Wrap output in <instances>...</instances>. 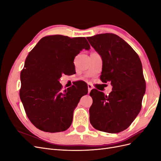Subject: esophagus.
Segmentation results:
<instances>
[{
	"label": "esophagus",
	"mask_w": 161,
	"mask_h": 161,
	"mask_svg": "<svg viewBox=\"0 0 161 161\" xmlns=\"http://www.w3.org/2000/svg\"><path fill=\"white\" fill-rule=\"evenodd\" d=\"M92 89V85H90V84H89V85H88V91H89V92H90V91H91Z\"/></svg>",
	"instance_id": "1"
}]
</instances>
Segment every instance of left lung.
I'll return each instance as SVG.
<instances>
[{
	"instance_id": "1",
	"label": "left lung",
	"mask_w": 161,
	"mask_h": 161,
	"mask_svg": "<svg viewBox=\"0 0 161 161\" xmlns=\"http://www.w3.org/2000/svg\"><path fill=\"white\" fill-rule=\"evenodd\" d=\"M103 60L101 80L110 82L109 95L92 89L89 120L92 127L108 133L127 129L138 115L146 91L140 59L132 47L114 33L86 37Z\"/></svg>"
}]
</instances>
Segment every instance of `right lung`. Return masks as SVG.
I'll return each mask as SVG.
<instances>
[{"instance_id":"right-lung-1","label":"right lung","mask_w":161,"mask_h":161,"mask_svg":"<svg viewBox=\"0 0 161 161\" xmlns=\"http://www.w3.org/2000/svg\"><path fill=\"white\" fill-rule=\"evenodd\" d=\"M82 49H90L84 37L53 35L42 38L29 53L21 72L19 95L27 118L39 130L53 133L70 126L73 112L88 89L78 82L62 91L58 80L75 66Z\"/></svg>"}]
</instances>
